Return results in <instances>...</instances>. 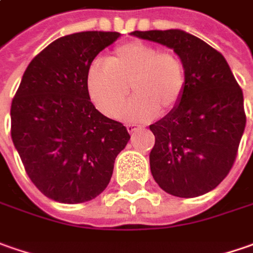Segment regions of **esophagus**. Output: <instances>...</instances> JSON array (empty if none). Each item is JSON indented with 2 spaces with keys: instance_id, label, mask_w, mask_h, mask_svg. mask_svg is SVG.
Segmentation results:
<instances>
[{
  "instance_id": "esophagus-1",
  "label": "esophagus",
  "mask_w": 253,
  "mask_h": 253,
  "mask_svg": "<svg viewBox=\"0 0 253 253\" xmlns=\"http://www.w3.org/2000/svg\"><path fill=\"white\" fill-rule=\"evenodd\" d=\"M126 127H127V131H128V133H134V131H137V130H140V128H141V126L134 125V123H128V125H126Z\"/></svg>"
}]
</instances>
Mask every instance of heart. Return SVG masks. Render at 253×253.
Wrapping results in <instances>:
<instances>
[{
	"label": "heart",
	"instance_id": "b5f03b06",
	"mask_svg": "<svg viewBox=\"0 0 253 253\" xmlns=\"http://www.w3.org/2000/svg\"><path fill=\"white\" fill-rule=\"evenodd\" d=\"M87 93L93 105L107 117H117L128 97L125 117L146 122L167 115L181 102L187 78L182 61L170 50L141 41L119 45L105 63L94 62L86 78Z\"/></svg>",
	"mask_w": 253,
	"mask_h": 253
}]
</instances>
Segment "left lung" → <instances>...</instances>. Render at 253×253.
<instances>
[{
	"label": "left lung",
	"mask_w": 253,
	"mask_h": 253,
	"mask_svg": "<svg viewBox=\"0 0 253 253\" xmlns=\"http://www.w3.org/2000/svg\"><path fill=\"white\" fill-rule=\"evenodd\" d=\"M131 35L174 49L187 78L178 106L150 126L156 137L150 153L151 174L171 195L194 198L207 194L235 163L247 123L242 89L225 58L191 34L169 29L134 31Z\"/></svg>",
	"instance_id": "obj_1"
}]
</instances>
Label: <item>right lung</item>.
<instances>
[{"instance_id":"add662e5","label":"right lung","mask_w":253,"mask_h":253,"mask_svg":"<svg viewBox=\"0 0 253 253\" xmlns=\"http://www.w3.org/2000/svg\"><path fill=\"white\" fill-rule=\"evenodd\" d=\"M119 32L86 31L53 41L31 61L11 105V137L28 177L48 198L86 203L107 187L127 128L96 110L86 78Z\"/></svg>"}]
</instances>
